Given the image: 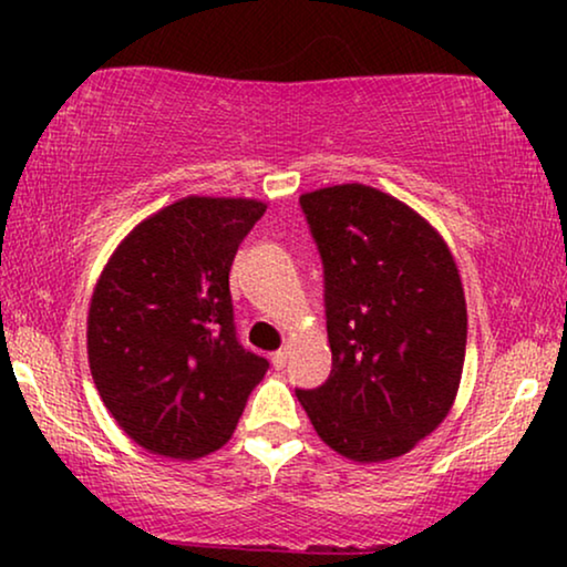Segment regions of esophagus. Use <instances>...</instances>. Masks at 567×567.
<instances>
[{"instance_id": "esophagus-1", "label": "esophagus", "mask_w": 567, "mask_h": 567, "mask_svg": "<svg viewBox=\"0 0 567 567\" xmlns=\"http://www.w3.org/2000/svg\"><path fill=\"white\" fill-rule=\"evenodd\" d=\"M289 355H291L289 348H281V351H276L274 355H270V361H274L276 369H284L286 361H289Z\"/></svg>"}]
</instances>
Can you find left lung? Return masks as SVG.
Listing matches in <instances>:
<instances>
[{
	"mask_svg": "<svg viewBox=\"0 0 567 567\" xmlns=\"http://www.w3.org/2000/svg\"><path fill=\"white\" fill-rule=\"evenodd\" d=\"M299 204L324 266L332 371L297 398L332 452L394 460L456 400L467 348L460 268L421 214L371 185L301 193Z\"/></svg>",
	"mask_w": 567,
	"mask_h": 567,
	"instance_id": "left-lung-1",
	"label": "left lung"
}]
</instances>
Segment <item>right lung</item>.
<instances>
[{"instance_id": "1", "label": "right lung", "mask_w": 567, "mask_h": 567, "mask_svg": "<svg viewBox=\"0 0 567 567\" xmlns=\"http://www.w3.org/2000/svg\"><path fill=\"white\" fill-rule=\"evenodd\" d=\"M255 198L188 196L115 247L87 315V359L115 423L146 452L198 460L227 444L268 361L239 346L229 268L266 214Z\"/></svg>"}]
</instances>
